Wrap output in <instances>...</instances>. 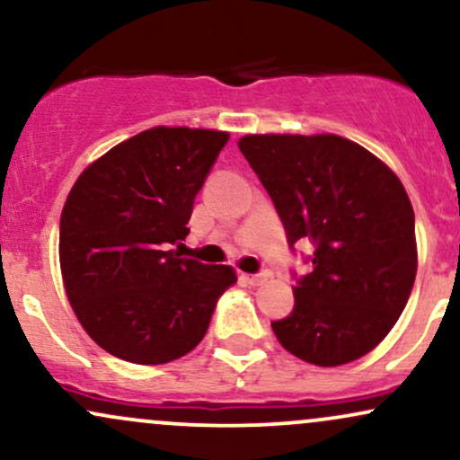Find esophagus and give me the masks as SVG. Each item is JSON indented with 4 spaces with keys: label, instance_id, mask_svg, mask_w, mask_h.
I'll return each mask as SVG.
<instances>
[{
    "label": "esophagus",
    "instance_id": "obj_1",
    "mask_svg": "<svg viewBox=\"0 0 460 460\" xmlns=\"http://www.w3.org/2000/svg\"><path fill=\"white\" fill-rule=\"evenodd\" d=\"M242 279H244V281H246L248 285H261V283H266L268 279H270V272H260V274H242Z\"/></svg>",
    "mask_w": 460,
    "mask_h": 460
}]
</instances>
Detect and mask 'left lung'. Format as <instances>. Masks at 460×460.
Instances as JSON below:
<instances>
[{
	"mask_svg": "<svg viewBox=\"0 0 460 460\" xmlns=\"http://www.w3.org/2000/svg\"><path fill=\"white\" fill-rule=\"evenodd\" d=\"M289 244H315L294 311L272 322L288 352L320 367L357 361L394 329L417 272L415 214L398 175L335 134H248L237 142Z\"/></svg>",
	"mask_w": 460,
	"mask_h": 460,
	"instance_id": "left-lung-1",
	"label": "left lung"
}]
</instances>
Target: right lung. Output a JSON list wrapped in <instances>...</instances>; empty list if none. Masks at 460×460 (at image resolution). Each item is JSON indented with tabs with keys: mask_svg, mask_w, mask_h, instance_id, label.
<instances>
[{
	"mask_svg": "<svg viewBox=\"0 0 460 460\" xmlns=\"http://www.w3.org/2000/svg\"><path fill=\"white\" fill-rule=\"evenodd\" d=\"M226 131L151 128L88 164L60 216V270L79 324L110 355L162 366L208 332L231 266L183 260L194 199Z\"/></svg>",
	"mask_w": 460,
	"mask_h": 460,
	"instance_id": "obj_1",
	"label": "right lung"
}]
</instances>
